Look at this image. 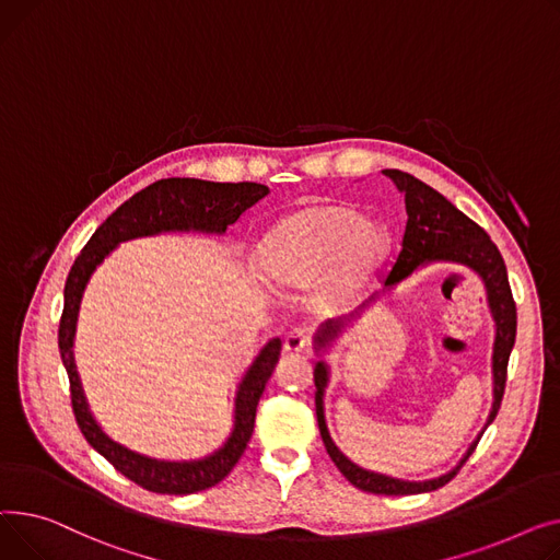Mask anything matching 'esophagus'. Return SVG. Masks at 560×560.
Returning a JSON list of instances; mask_svg holds the SVG:
<instances>
[{
    "label": "esophagus",
    "mask_w": 560,
    "mask_h": 560,
    "mask_svg": "<svg viewBox=\"0 0 560 560\" xmlns=\"http://www.w3.org/2000/svg\"><path fill=\"white\" fill-rule=\"evenodd\" d=\"M307 346H310V339H307V335L301 332V330H293V332H289V335L284 337V352H289V354H299V352H303Z\"/></svg>",
    "instance_id": "1"
}]
</instances>
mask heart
I'll use <instances>...</instances> for the list:
<instances>
[{
  "mask_svg": "<svg viewBox=\"0 0 560 560\" xmlns=\"http://www.w3.org/2000/svg\"><path fill=\"white\" fill-rule=\"evenodd\" d=\"M388 240L382 225L346 206H314L280 221L257 248L271 289L316 287L320 307H343L377 271Z\"/></svg>",
  "mask_w": 560,
  "mask_h": 560,
  "instance_id": "1",
  "label": "heart"
}]
</instances>
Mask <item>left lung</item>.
<instances>
[{
  "label": "left lung",
  "mask_w": 560,
  "mask_h": 560,
  "mask_svg": "<svg viewBox=\"0 0 560 560\" xmlns=\"http://www.w3.org/2000/svg\"><path fill=\"white\" fill-rule=\"evenodd\" d=\"M384 176H388L396 183L398 191L405 196L407 206V228L402 237V248L393 261V269L384 282V289L373 293L371 299L357 307L352 314L325 320L316 335H314V352L320 357L314 366V384H316V420L320 439L325 443L327 454L335 462V466L341 470V475L357 488L366 492H377V495H418V492H430L441 486H445L462 466L468 462V456L475 452L479 439L483 436L486 427L495 420L504 384H506V366L509 357L515 343V327H517V314L513 293L509 287L506 265L498 250V246L490 242V237L483 233L472 219H468L456 206H452L443 194L424 185L422 180L413 178L411 174H405L400 170H384ZM443 260L444 264H454L470 268L481 280L487 289V302L497 323V341L493 342V357L491 358V372L493 373V402L489 418L482 428L478 439L469 446L467 454L459 459V464L447 474L434 480H400L383 474H375L368 469L357 467L336 447V444L326 430L324 420V388L329 383V365L324 361V354L329 353L331 346L342 336L347 327L363 313L373 302L390 288H395L402 279L412 275L418 268Z\"/></svg>",
  "instance_id": "obj_1"
}]
</instances>
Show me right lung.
<instances>
[{
    "label": "right lung",
    "mask_w": 560,
    "mask_h": 560,
    "mask_svg": "<svg viewBox=\"0 0 560 560\" xmlns=\"http://www.w3.org/2000/svg\"><path fill=\"white\" fill-rule=\"evenodd\" d=\"M267 185L257 183H210L199 178H164L130 196L102 225L77 257L65 282V307L58 327V348L62 366L70 377L72 409L85 441L130 481L162 495H189L219 483L242 458L255 424L257 402L278 364L282 341L276 337L261 346L253 364L242 375L235 390L233 430L221 447L201 458L170 462L130 450L108 436L90 411L88 398L74 361L77 320L83 291L98 265L124 242L155 237L162 233H203L225 235L248 208L265 199Z\"/></svg>",
    "instance_id": "obj_1"
}]
</instances>
